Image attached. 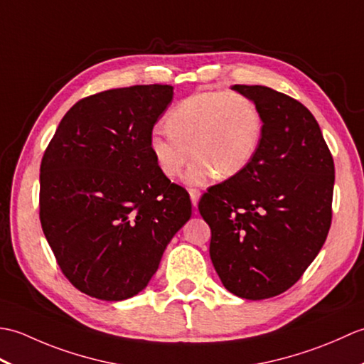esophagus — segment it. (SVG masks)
Instances as JSON below:
<instances>
[{
	"label": "esophagus",
	"instance_id": "1",
	"mask_svg": "<svg viewBox=\"0 0 364 364\" xmlns=\"http://www.w3.org/2000/svg\"><path fill=\"white\" fill-rule=\"evenodd\" d=\"M189 196H191L192 206L197 208V205H198V198H200V191H198V189H189Z\"/></svg>",
	"mask_w": 364,
	"mask_h": 364
}]
</instances>
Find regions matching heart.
Returning a JSON list of instances; mask_svg holds the SVG:
<instances>
[{"label":"heart","instance_id":"1","mask_svg":"<svg viewBox=\"0 0 364 364\" xmlns=\"http://www.w3.org/2000/svg\"><path fill=\"white\" fill-rule=\"evenodd\" d=\"M168 133L154 131L149 149L159 172L176 178L191 159L189 184L228 180L250 166L262 136V119L253 100L236 92L205 90L181 100L168 112Z\"/></svg>","mask_w":364,"mask_h":364}]
</instances>
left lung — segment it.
I'll list each match as a JSON object with an SVG mask.
<instances>
[{"mask_svg": "<svg viewBox=\"0 0 364 364\" xmlns=\"http://www.w3.org/2000/svg\"><path fill=\"white\" fill-rule=\"evenodd\" d=\"M253 100L262 136L242 173L208 189L198 211L210 257L235 296L262 300L289 289L326 242L335 164L313 114L266 86L231 87Z\"/></svg>", "mask_w": 364, "mask_h": 364, "instance_id": "1", "label": "left lung"}]
</instances>
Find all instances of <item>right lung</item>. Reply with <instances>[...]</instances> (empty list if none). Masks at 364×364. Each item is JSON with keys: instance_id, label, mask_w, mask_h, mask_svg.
<instances>
[{"instance_id": "1", "label": "right lung", "mask_w": 364, "mask_h": 364, "mask_svg": "<svg viewBox=\"0 0 364 364\" xmlns=\"http://www.w3.org/2000/svg\"><path fill=\"white\" fill-rule=\"evenodd\" d=\"M173 98L167 84L100 92L70 107L41 164V223L63 274L100 300L141 292L191 219L186 189L149 149Z\"/></svg>"}]
</instances>
